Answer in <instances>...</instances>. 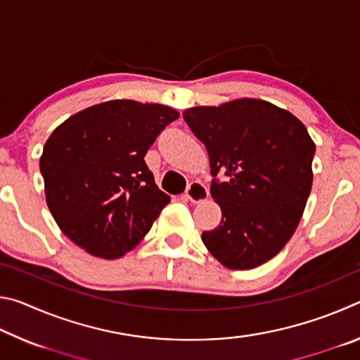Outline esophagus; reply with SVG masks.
<instances>
[{"label": "esophagus", "instance_id": "esophagus-1", "mask_svg": "<svg viewBox=\"0 0 360 360\" xmlns=\"http://www.w3.org/2000/svg\"><path fill=\"white\" fill-rule=\"evenodd\" d=\"M186 197H187V200H191L192 203H202V202H205V200H208L210 192H208V188H206L205 184H202V182H198V181H195V182H192L191 186H188L187 192H186Z\"/></svg>", "mask_w": 360, "mask_h": 360}]
</instances>
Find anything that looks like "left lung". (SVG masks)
Listing matches in <instances>:
<instances>
[{
	"mask_svg": "<svg viewBox=\"0 0 360 360\" xmlns=\"http://www.w3.org/2000/svg\"><path fill=\"white\" fill-rule=\"evenodd\" d=\"M184 120L210 155L219 227L203 231L208 251L230 270L255 268L281 251L300 222L313 186L316 146L294 114L240 98L186 109ZM224 171L227 183L215 176Z\"/></svg>",
	"mask_w": 360,
	"mask_h": 360,
	"instance_id": "8db88e82",
	"label": "left lung"
}]
</instances>
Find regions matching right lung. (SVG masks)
I'll return each mask as SVG.
<instances>
[{
  "mask_svg": "<svg viewBox=\"0 0 360 360\" xmlns=\"http://www.w3.org/2000/svg\"><path fill=\"white\" fill-rule=\"evenodd\" d=\"M173 108L133 100L90 106L58 125L39 168L46 202L60 230L89 254L119 259L131 251L169 203L144 162Z\"/></svg>",
  "mask_w": 360,
  "mask_h": 360,
  "instance_id": "add662e5",
  "label": "right lung"
}]
</instances>
